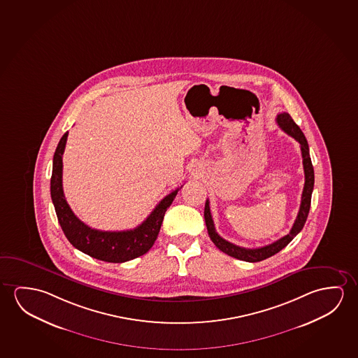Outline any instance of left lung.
Returning <instances> with one entry per match:
<instances>
[{
	"instance_id": "left-lung-1",
	"label": "left lung",
	"mask_w": 358,
	"mask_h": 358,
	"mask_svg": "<svg viewBox=\"0 0 358 358\" xmlns=\"http://www.w3.org/2000/svg\"><path fill=\"white\" fill-rule=\"evenodd\" d=\"M276 122L281 130H284L287 135H290L292 138L296 140L297 143H300L301 156H303V172H305V185H303V196H301V204H300L296 220L294 222V226H292V231H289V234H286L280 239H278L276 242L271 243L265 247L255 248V249L238 247L236 244L223 239L215 231V223L212 220L210 208H209L208 199L206 201V206H204L206 226H207L209 238L212 242L215 243V247L222 250L223 253L231 255L233 258L249 262V263H257V262H262L264 259L270 258L271 255L279 253L282 248H285L289 243L292 242V239L296 237L305 226V222L308 220L310 206H311V194L314 189L315 175L314 167H313V162H311V157L308 152V140L305 138L301 129L297 127L295 121L292 120V116L289 115L287 113H281L276 116Z\"/></svg>"
}]
</instances>
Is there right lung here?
<instances>
[{
  "label": "right lung",
  "instance_id": "add662e5",
  "mask_svg": "<svg viewBox=\"0 0 358 358\" xmlns=\"http://www.w3.org/2000/svg\"><path fill=\"white\" fill-rule=\"evenodd\" d=\"M66 138L68 131L62 136L61 141L55 149L50 177V197L55 204L57 218L61 224L62 231L66 234V239L71 242L73 247L77 248L78 250L88 254L92 258L108 263H124L148 253L159 236L166 210L173 202L178 189L182 186L167 194L165 199H161V202L155 207L151 215L134 229L121 231L93 229L84 224L82 220L73 213L64 197L62 185V156L66 149Z\"/></svg>",
  "mask_w": 358,
  "mask_h": 358
}]
</instances>
